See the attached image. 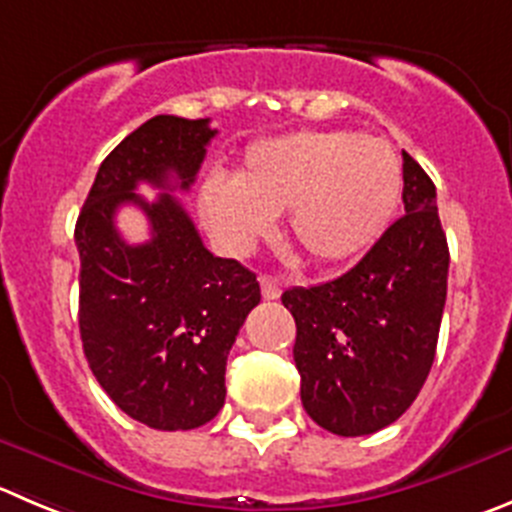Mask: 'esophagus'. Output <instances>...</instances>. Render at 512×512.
<instances>
[{"instance_id":"1","label":"esophagus","mask_w":512,"mask_h":512,"mask_svg":"<svg viewBox=\"0 0 512 512\" xmlns=\"http://www.w3.org/2000/svg\"><path fill=\"white\" fill-rule=\"evenodd\" d=\"M259 284H261V294H264V299H279L281 296V279H276V276H269V274H264L259 279Z\"/></svg>"}]
</instances>
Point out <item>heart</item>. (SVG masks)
<instances>
[{"label":"heart","mask_w":512,"mask_h":512,"mask_svg":"<svg viewBox=\"0 0 512 512\" xmlns=\"http://www.w3.org/2000/svg\"><path fill=\"white\" fill-rule=\"evenodd\" d=\"M402 196V165L384 138L299 130L248 145L233 178L211 175L198 193L203 223L243 253L284 211L289 241L316 264H339L372 246Z\"/></svg>","instance_id":"obj_1"}]
</instances>
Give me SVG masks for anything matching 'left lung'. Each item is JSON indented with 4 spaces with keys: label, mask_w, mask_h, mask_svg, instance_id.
I'll use <instances>...</instances> for the list:
<instances>
[{
    "label": "left lung",
    "mask_w": 512,
    "mask_h": 512,
    "mask_svg": "<svg viewBox=\"0 0 512 512\" xmlns=\"http://www.w3.org/2000/svg\"><path fill=\"white\" fill-rule=\"evenodd\" d=\"M397 218L347 274L284 291L301 405L324 430L372 435L405 415L435 362L450 251L430 175L402 153Z\"/></svg>",
    "instance_id": "obj_1"
}]
</instances>
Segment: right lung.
<instances>
[{
	"instance_id": "add662e5",
	"label": "right lung",
	"mask_w": 512,
	"mask_h": 512,
	"mask_svg": "<svg viewBox=\"0 0 512 512\" xmlns=\"http://www.w3.org/2000/svg\"><path fill=\"white\" fill-rule=\"evenodd\" d=\"M208 118L155 115L102 160L75 226L80 251V337L107 397L153 430H196L226 402V359L248 311L256 274L203 246L173 193L153 203L140 183L188 191L206 158ZM120 205L151 223L145 244L114 228Z\"/></svg>"
}]
</instances>
